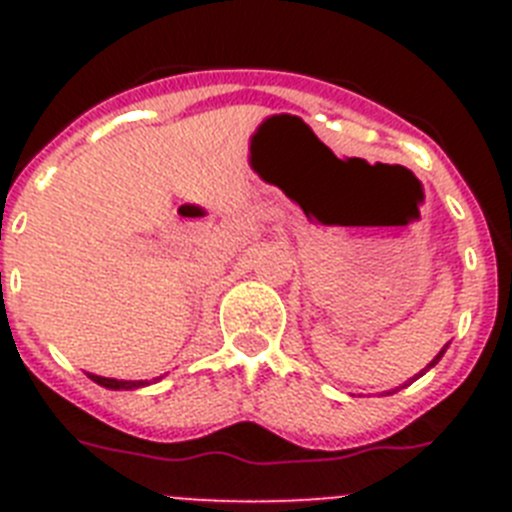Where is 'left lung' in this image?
Masks as SVG:
<instances>
[{
	"label": "left lung",
	"mask_w": 512,
	"mask_h": 512,
	"mask_svg": "<svg viewBox=\"0 0 512 512\" xmlns=\"http://www.w3.org/2000/svg\"><path fill=\"white\" fill-rule=\"evenodd\" d=\"M441 356H443V351H441V354H438V356H436V359H433V361H431V366H433V364H436V361H438V359H441ZM431 366H428V369H431Z\"/></svg>",
	"instance_id": "left-lung-1"
}]
</instances>
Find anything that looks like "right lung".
Returning a JSON list of instances; mask_svg holds the SVG:
<instances>
[{
    "label": "right lung",
    "instance_id": "obj_1",
    "mask_svg": "<svg viewBox=\"0 0 512 512\" xmlns=\"http://www.w3.org/2000/svg\"><path fill=\"white\" fill-rule=\"evenodd\" d=\"M89 379H94V382L107 387V390H133V387H140V384H143V382H117V379L97 377V374H89Z\"/></svg>",
    "mask_w": 512,
    "mask_h": 512
}]
</instances>
